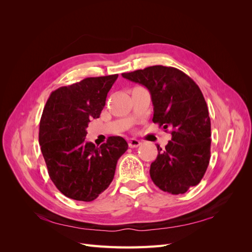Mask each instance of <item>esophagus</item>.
Wrapping results in <instances>:
<instances>
[{"label":"esophagus","mask_w":252,"mask_h":252,"mask_svg":"<svg viewBox=\"0 0 252 252\" xmlns=\"http://www.w3.org/2000/svg\"><path fill=\"white\" fill-rule=\"evenodd\" d=\"M128 145H129V147H130V148H136V147L140 146L141 142L139 140H136V139H130L128 141Z\"/></svg>","instance_id":"1"}]
</instances>
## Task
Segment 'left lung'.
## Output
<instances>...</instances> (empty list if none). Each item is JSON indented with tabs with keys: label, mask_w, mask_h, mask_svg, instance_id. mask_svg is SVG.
Instances as JSON below:
<instances>
[{
	"label": "left lung",
	"mask_w": 252,
	"mask_h": 252,
	"mask_svg": "<svg viewBox=\"0 0 252 252\" xmlns=\"http://www.w3.org/2000/svg\"><path fill=\"white\" fill-rule=\"evenodd\" d=\"M122 77L146 87L154 104L152 122L171 129L165 148L150 165V178L165 192L182 194L199 184L210 159L211 124L199 86L174 67L156 65Z\"/></svg>",
	"instance_id": "obj_1"
}]
</instances>
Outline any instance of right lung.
I'll return each instance as SVG.
<instances>
[{
    "label": "right lung",
    "mask_w": 252,
    "mask_h": 252,
    "mask_svg": "<svg viewBox=\"0 0 252 252\" xmlns=\"http://www.w3.org/2000/svg\"><path fill=\"white\" fill-rule=\"evenodd\" d=\"M118 74L86 78L52 91L40 121L39 143L53 184L69 199L91 202L113 180L118 159L128 149L122 136L96 147L85 142L91 119L103 110Z\"/></svg>",
    "instance_id": "add662e5"
}]
</instances>
